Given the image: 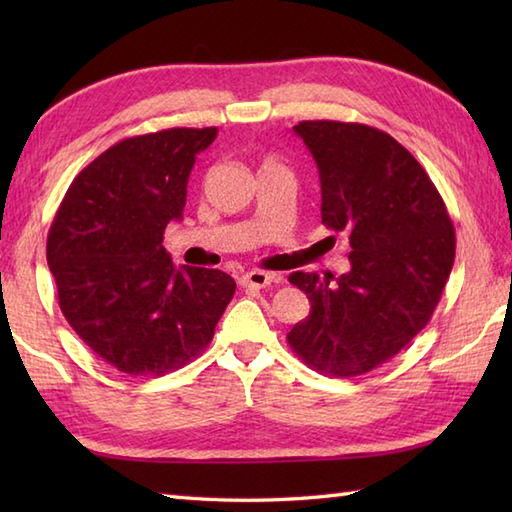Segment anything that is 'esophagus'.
Returning a JSON list of instances; mask_svg holds the SVG:
<instances>
[{
  "mask_svg": "<svg viewBox=\"0 0 512 512\" xmlns=\"http://www.w3.org/2000/svg\"><path fill=\"white\" fill-rule=\"evenodd\" d=\"M277 277L273 273H264V270H250V273L242 275V284L250 288H266L273 284Z\"/></svg>",
  "mask_w": 512,
  "mask_h": 512,
  "instance_id": "1",
  "label": "esophagus"
}]
</instances>
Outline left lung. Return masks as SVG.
Wrapping results in <instances>:
<instances>
[{
  "mask_svg": "<svg viewBox=\"0 0 512 512\" xmlns=\"http://www.w3.org/2000/svg\"><path fill=\"white\" fill-rule=\"evenodd\" d=\"M317 162L321 222L350 239V273H292L310 314L288 332L303 363L361 376L411 343L447 286L455 231L436 184L376 127L303 121L292 127Z\"/></svg>",
  "mask_w": 512,
  "mask_h": 512,
  "instance_id": "1",
  "label": "left lung"
}]
</instances>
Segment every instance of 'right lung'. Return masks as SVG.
I'll use <instances>...</instances> for the list:
<instances>
[{"label":"right lung","instance_id":"right-lung-1","mask_svg":"<svg viewBox=\"0 0 512 512\" xmlns=\"http://www.w3.org/2000/svg\"><path fill=\"white\" fill-rule=\"evenodd\" d=\"M217 127L121 140L70 184L48 233V266L72 330L105 363L162 376L211 343L235 295L222 270L176 266L162 246Z\"/></svg>","mask_w":512,"mask_h":512}]
</instances>
